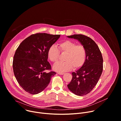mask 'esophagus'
<instances>
[{
	"instance_id": "1",
	"label": "esophagus",
	"mask_w": 121,
	"mask_h": 121,
	"mask_svg": "<svg viewBox=\"0 0 121 121\" xmlns=\"http://www.w3.org/2000/svg\"><path fill=\"white\" fill-rule=\"evenodd\" d=\"M57 74H59V75H64V73H60V72L57 73Z\"/></svg>"
}]
</instances>
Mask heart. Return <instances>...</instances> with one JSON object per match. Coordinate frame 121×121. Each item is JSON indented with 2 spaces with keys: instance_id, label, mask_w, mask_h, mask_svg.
<instances>
[{
  "instance_id": "1",
  "label": "heart",
  "mask_w": 121,
  "mask_h": 121,
  "mask_svg": "<svg viewBox=\"0 0 121 121\" xmlns=\"http://www.w3.org/2000/svg\"><path fill=\"white\" fill-rule=\"evenodd\" d=\"M60 52L66 54L64 62L58 63L53 67L54 69L62 73L74 69H78L85 64L87 58V51L84 46L77 44L73 41L65 40L58 44ZM60 53L58 49L52 45L49 47L47 52L49 59L54 64L56 63L59 59Z\"/></svg>"
}]
</instances>
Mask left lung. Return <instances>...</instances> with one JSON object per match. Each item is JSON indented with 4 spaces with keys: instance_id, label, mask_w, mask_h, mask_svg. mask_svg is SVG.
Returning <instances> with one entry per match:
<instances>
[{
    "instance_id": "8db88e82",
    "label": "left lung",
    "mask_w": 121,
    "mask_h": 121,
    "mask_svg": "<svg viewBox=\"0 0 121 121\" xmlns=\"http://www.w3.org/2000/svg\"><path fill=\"white\" fill-rule=\"evenodd\" d=\"M67 37L78 40L87 51L85 64L76 72H72V80L67 85L68 89L74 94L84 96L93 90L102 74V55L97 44L91 38L82 34H74Z\"/></svg>"
}]
</instances>
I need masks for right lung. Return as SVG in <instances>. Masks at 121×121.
I'll use <instances>...</instances> for the list:
<instances>
[{"mask_svg":"<svg viewBox=\"0 0 121 121\" xmlns=\"http://www.w3.org/2000/svg\"><path fill=\"white\" fill-rule=\"evenodd\" d=\"M60 36L46 33L32 34L17 49L13 57V72L18 83L26 92L31 94L40 93L56 74L53 71L46 72L51 69L47 52Z\"/></svg>","mask_w":121,"mask_h":121,"instance_id":"add662e5","label":"right lung"}]
</instances>
